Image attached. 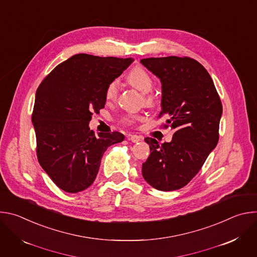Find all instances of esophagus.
Masks as SVG:
<instances>
[{
    "label": "esophagus",
    "instance_id": "1",
    "mask_svg": "<svg viewBox=\"0 0 257 257\" xmlns=\"http://www.w3.org/2000/svg\"><path fill=\"white\" fill-rule=\"evenodd\" d=\"M129 139H130L132 142L136 143V142H139V141H141V139H142V138H141L139 135H130Z\"/></svg>",
    "mask_w": 257,
    "mask_h": 257
}]
</instances>
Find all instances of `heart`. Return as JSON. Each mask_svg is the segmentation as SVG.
Here are the masks:
<instances>
[{
  "label": "heart",
  "instance_id": "obj_1",
  "mask_svg": "<svg viewBox=\"0 0 257 257\" xmlns=\"http://www.w3.org/2000/svg\"><path fill=\"white\" fill-rule=\"evenodd\" d=\"M127 82L134 87L135 89H137L138 91H140L141 93H149L153 87H154V80L152 78V76L146 72L142 67H135L132 70L129 71V73L126 76ZM119 92V82L117 80H113L109 82L105 88V99L107 101H113L117 98ZM146 103H153L154 102V97L152 95H148L145 98ZM137 117L135 116H129L126 117L124 119L125 123H131L133 122Z\"/></svg>",
  "mask_w": 257,
  "mask_h": 257
}]
</instances>
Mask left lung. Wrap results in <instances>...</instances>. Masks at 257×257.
<instances>
[{"label": "left lung", "mask_w": 257, "mask_h": 257, "mask_svg": "<svg viewBox=\"0 0 257 257\" xmlns=\"http://www.w3.org/2000/svg\"><path fill=\"white\" fill-rule=\"evenodd\" d=\"M140 63L162 83L161 116L175 130L170 142L146 137L151 155L142 176L154 188L173 191L187 185L218 141L221 99L205 68L191 58L142 59Z\"/></svg>", "instance_id": "1"}]
</instances>
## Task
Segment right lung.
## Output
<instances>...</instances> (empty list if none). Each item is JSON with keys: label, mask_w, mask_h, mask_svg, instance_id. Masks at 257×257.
I'll list each match as a JSON object with an SVG mask.
<instances>
[{"label": "right lung", "mask_w": 257, "mask_h": 257, "mask_svg": "<svg viewBox=\"0 0 257 257\" xmlns=\"http://www.w3.org/2000/svg\"><path fill=\"white\" fill-rule=\"evenodd\" d=\"M134 60L77 54L59 64L35 93L32 124L40 165L62 190L77 193L97 175L108 146L124 140L119 132L89 130L92 113L105 104L107 84Z\"/></svg>", "instance_id": "obj_1"}]
</instances>
